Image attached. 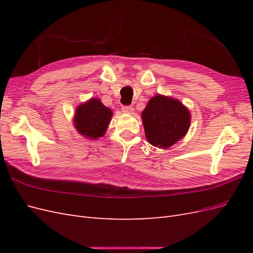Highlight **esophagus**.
<instances>
[{
    "mask_svg": "<svg viewBox=\"0 0 253 253\" xmlns=\"http://www.w3.org/2000/svg\"><path fill=\"white\" fill-rule=\"evenodd\" d=\"M122 112L124 113H126V114H133V112H134V109H133V106H131V105H127V106H122Z\"/></svg>",
    "mask_w": 253,
    "mask_h": 253,
    "instance_id": "obj_1",
    "label": "esophagus"
}]
</instances>
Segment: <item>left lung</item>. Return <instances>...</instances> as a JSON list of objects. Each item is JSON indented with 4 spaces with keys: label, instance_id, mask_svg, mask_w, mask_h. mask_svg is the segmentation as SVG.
<instances>
[{
    "label": "left lung",
    "instance_id": "left-lung-1",
    "mask_svg": "<svg viewBox=\"0 0 253 253\" xmlns=\"http://www.w3.org/2000/svg\"><path fill=\"white\" fill-rule=\"evenodd\" d=\"M141 118L148 141L159 149H168L187 134L191 114L177 99L156 95L150 99Z\"/></svg>",
    "mask_w": 253,
    "mask_h": 253
}]
</instances>
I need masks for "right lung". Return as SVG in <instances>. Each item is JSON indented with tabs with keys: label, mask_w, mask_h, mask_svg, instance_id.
<instances>
[{
	"label": "right lung",
	"mask_w": 253,
	"mask_h": 253,
	"mask_svg": "<svg viewBox=\"0 0 253 253\" xmlns=\"http://www.w3.org/2000/svg\"><path fill=\"white\" fill-rule=\"evenodd\" d=\"M112 116L111 109L104 106L100 99L91 98L77 106L74 126L85 138L97 139L105 134Z\"/></svg>",
	"instance_id": "add662e5"
}]
</instances>
